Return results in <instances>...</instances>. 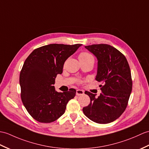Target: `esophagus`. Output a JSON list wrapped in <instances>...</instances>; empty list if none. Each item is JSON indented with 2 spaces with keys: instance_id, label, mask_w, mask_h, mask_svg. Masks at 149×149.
I'll return each mask as SVG.
<instances>
[{
  "instance_id": "1",
  "label": "esophagus",
  "mask_w": 149,
  "mask_h": 149,
  "mask_svg": "<svg viewBox=\"0 0 149 149\" xmlns=\"http://www.w3.org/2000/svg\"><path fill=\"white\" fill-rule=\"evenodd\" d=\"M84 94V91L83 90H81V89H77V91H76V95L77 96L83 95Z\"/></svg>"
}]
</instances>
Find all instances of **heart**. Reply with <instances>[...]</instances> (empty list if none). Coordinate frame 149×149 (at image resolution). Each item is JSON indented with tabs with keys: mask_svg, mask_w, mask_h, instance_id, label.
I'll list each match as a JSON object with an SVG mask.
<instances>
[{
	"mask_svg": "<svg viewBox=\"0 0 149 149\" xmlns=\"http://www.w3.org/2000/svg\"><path fill=\"white\" fill-rule=\"evenodd\" d=\"M87 58H91L93 60V57L91 54H89L87 52H83L81 53L79 56V59H87Z\"/></svg>",
	"mask_w": 149,
	"mask_h": 149,
	"instance_id": "obj_1",
	"label": "heart"
}]
</instances>
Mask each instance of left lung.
Masks as SVG:
<instances>
[{
	"mask_svg": "<svg viewBox=\"0 0 149 149\" xmlns=\"http://www.w3.org/2000/svg\"><path fill=\"white\" fill-rule=\"evenodd\" d=\"M85 48L97 58L95 79L101 82L102 93L96 98V95L85 91L91 101L83 108V112L95 123H112L124 112L132 90L128 62L119 51L109 44H93Z\"/></svg>",
	"mask_w": 149,
	"mask_h": 149,
	"instance_id": "1",
	"label": "left lung"
}]
</instances>
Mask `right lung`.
<instances>
[{
    "mask_svg": "<svg viewBox=\"0 0 149 149\" xmlns=\"http://www.w3.org/2000/svg\"><path fill=\"white\" fill-rule=\"evenodd\" d=\"M81 44H51L33 50L25 61L19 75L21 98L28 112L43 123L54 122L65 112L76 90L58 93L53 86L57 74L63 72L65 61Z\"/></svg>",
    "mask_w": 149,
    "mask_h": 149,
    "instance_id": "obj_1",
    "label": "right lung"
}]
</instances>
